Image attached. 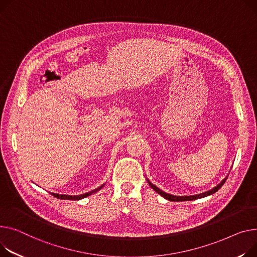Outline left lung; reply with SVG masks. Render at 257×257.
I'll return each instance as SVG.
<instances>
[{
    "instance_id": "1",
    "label": "left lung",
    "mask_w": 257,
    "mask_h": 257,
    "mask_svg": "<svg viewBox=\"0 0 257 257\" xmlns=\"http://www.w3.org/2000/svg\"><path fill=\"white\" fill-rule=\"evenodd\" d=\"M226 179H227V177L224 178L223 180H222L216 187L213 188V189H211V190H209V191H207V192H202V193H200V194L189 195V196H177V195H172V194H169V193H166V192L162 191L161 189H159V188L156 187L154 184H152L148 179H147V181H148L149 185L151 186L152 189L155 190L159 195H161V196L164 197L165 199L170 200V201H188V200H195V199H198V198H202V197H206V196H209V195L214 194L215 192H217V191L220 189V188H221L222 186H223V184L225 183Z\"/></svg>"
}]
</instances>
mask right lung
<instances>
[{"label":"right lung","instance_id":"1","mask_svg":"<svg viewBox=\"0 0 257 257\" xmlns=\"http://www.w3.org/2000/svg\"><path fill=\"white\" fill-rule=\"evenodd\" d=\"M105 184H103V185H101L100 187H98V188H96V189H94V190H92V191H90V192H87V193H84V194H80V195H65V194H58V193H51L53 194L55 197H57V198H60V199H69V200H78V199H82V198H84V197H87V196H90V195H92V194H94V193H96L97 191H99L102 187H103Z\"/></svg>","mask_w":257,"mask_h":257}]
</instances>
